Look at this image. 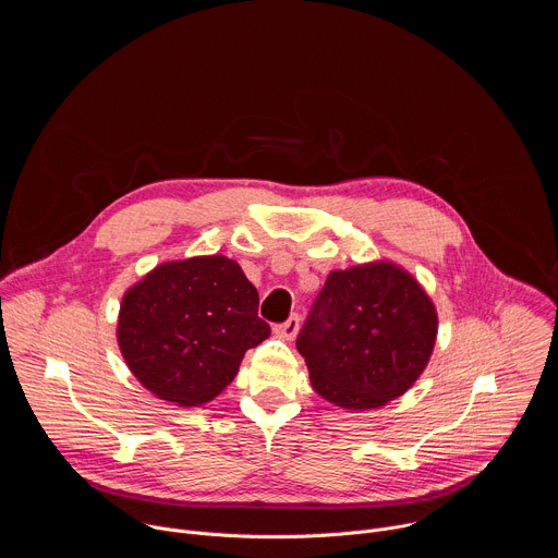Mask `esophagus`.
<instances>
[{"instance_id":"esophagus-1","label":"esophagus","mask_w":558,"mask_h":558,"mask_svg":"<svg viewBox=\"0 0 558 558\" xmlns=\"http://www.w3.org/2000/svg\"><path fill=\"white\" fill-rule=\"evenodd\" d=\"M298 329H300V315L291 313L282 325H276L274 331H276V336H280L284 340H293L298 336Z\"/></svg>"}]
</instances>
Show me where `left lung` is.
Wrapping results in <instances>:
<instances>
[{
    "mask_svg": "<svg viewBox=\"0 0 558 558\" xmlns=\"http://www.w3.org/2000/svg\"><path fill=\"white\" fill-rule=\"evenodd\" d=\"M437 340V311L402 267L379 260L331 271L295 340L327 402L366 411L404 395Z\"/></svg>",
    "mask_w": 558,
    "mask_h": 558,
    "instance_id": "obj_1",
    "label": "left lung"
}]
</instances>
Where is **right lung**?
Returning a JSON list of instances; mask_svg holds the SVG:
<instances>
[{"label": "right lung", "mask_w": 558, "mask_h": 558, "mask_svg": "<svg viewBox=\"0 0 558 558\" xmlns=\"http://www.w3.org/2000/svg\"><path fill=\"white\" fill-rule=\"evenodd\" d=\"M258 302L241 265L225 256L163 263L125 291L119 349L158 400L201 407L225 390L245 353L269 338Z\"/></svg>", "instance_id": "1"}]
</instances>
